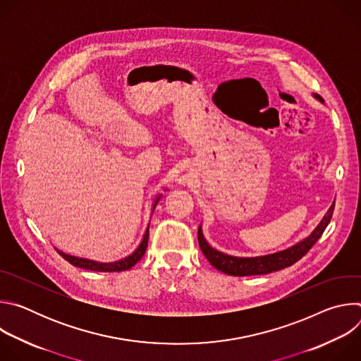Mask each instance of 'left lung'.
I'll list each match as a JSON object with an SVG mask.
<instances>
[{
	"label": "left lung",
	"instance_id": "8db88e82",
	"mask_svg": "<svg viewBox=\"0 0 361 361\" xmlns=\"http://www.w3.org/2000/svg\"><path fill=\"white\" fill-rule=\"evenodd\" d=\"M314 98L324 102V99L319 94H314ZM333 212H334V202L330 205V209L327 210L326 216L323 217L320 224L314 228V231L310 235L305 237L301 241H298L297 244L283 250V251H277V252L267 254V255L234 257V255H228L226 252H221V251L213 248L207 243V240L204 238L202 231H201V226L198 227V244H200V248L204 252V255L207 257V260L210 262V264L214 266L217 270H220L224 274L238 276V277L269 274V273L279 271V270H283L286 267L293 266L294 263H297L301 259L302 255H305L307 251L317 243V240L324 233L326 227L329 226V223L331 220Z\"/></svg>",
	"mask_w": 361,
	"mask_h": 361
}]
</instances>
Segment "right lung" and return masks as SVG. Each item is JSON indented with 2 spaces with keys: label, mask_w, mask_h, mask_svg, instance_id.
I'll list each match as a JSON object with an SVG mask.
<instances>
[{
  "label": "right lung",
  "mask_w": 361,
  "mask_h": 361,
  "mask_svg": "<svg viewBox=\"0 0 361 361\" xmlns=\"http://www.w3.org/2000/svg\"><path fill=\"white\" fill-rule=\"evenodd\" d=\"M160 198H161V194L156 198V201H154L152 212H154V209H156V205H157ZM147 244H148V227H147V230H145V233L142 235V240L138 244V247L130 255L124 257V259H121L118 262L99 263V262H94V260H88V259H81V257L66 254L64 251H61L59 248H56V250H57V252L63 257L64 260H67L70 264H73L75 267H80V269H84V270H91V271L113 273V271H126V270H130L133 266H135V263L140 262L141 257L144 255V252L147 250Z\"/></svg>",
  "instance_id": "obj_1"
}]
</instances>
